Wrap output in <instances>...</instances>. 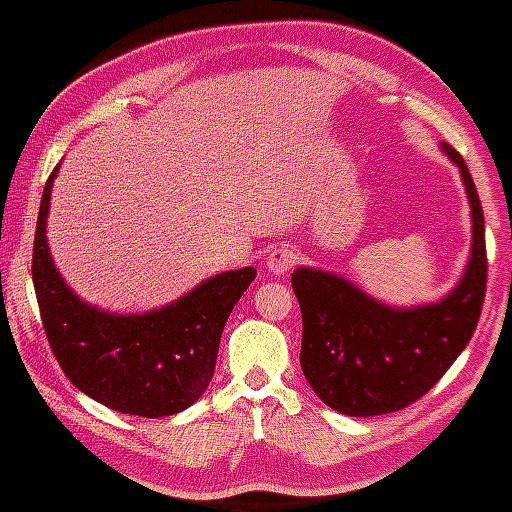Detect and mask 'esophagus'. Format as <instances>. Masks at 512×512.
<instances>
[{
  "label": "esophagus",
  "mask_w": 512,
  "mask_h": 512,
  "mask_svg": "<svg viewBox=\"0 0 512 512\" xmlns=\"http://www.w3.org/2000/svg\"><path fill=\"white\" fill-rule=\"evenodd\" d=\"M293 262H296V252H293V248H289V245H276V248L269 250L267 267L272 269L274 274L289 272Z\"/></svg>",
  "instance_id": "1"
}]
</instances>
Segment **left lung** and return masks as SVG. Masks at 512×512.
<instances>
[{
	"label": "left lung",
	"instance_id": "obj_1",
	"mask_svg": "<svg viewBox=\"0 0 512 512\" xmlns=\"http://www.w3.org/2000/svg\"><path fill=\"white\" fill-rule=\"evenodd\" d=\"M460 166L474 240L460 286L445 301L416 310L375 303L342 276L296 269L293 293L303 315L301 366L327 407L349 416H378L421 399L469 344L486 296L484 211L467 163L448 144Z\"/></svg>",
	"mask_w": 512,
	"mask_h": 512
}]
</instances>
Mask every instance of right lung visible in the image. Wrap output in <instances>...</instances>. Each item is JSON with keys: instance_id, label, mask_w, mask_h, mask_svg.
<instances>
[{"instance_id": "add662e5", "label": "right lung", "mask_w": 512, "mask_h": 512, "mask_svg": "<svg viewBox=\"0 0 512 512\" xmlns=\"http://www.w3.org/2000/svg\"><path fill=\"white\" fill-rule=\"evenodd\" d=\"M57 168L45 182L33 240V286L52 354L72 383L122 414H178L211 383L223 325L255 269L223 272L149 315L101 313L74 296L52 264L45 219Z\"/></svg>"}]
</instances>
